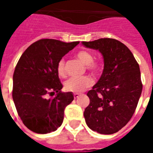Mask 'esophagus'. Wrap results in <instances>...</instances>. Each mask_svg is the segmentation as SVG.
Wrapping results in <instances>:
<instances>
[{
    "instance_id": "1",
    "label": "esophagus",
    "mask_w": 153,
    "mask_h": 153,
    "mask_svg": "<svg viewBox=\"0 0 153 153\" xmlns=\"http://www.w3.org/2000/svg\"><path fill=\"white\" fill-rule=\"evenodd\" d=\"M79 97V93H74V97L75 99L78 98Z\"/></svg>"
}]
</instances>
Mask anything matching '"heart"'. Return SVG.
<instances>
[{"label":"heart","instance_id":"obj_1","mask_svg":"<svg viewBox=\"0 0 153 153\" xmlns=\"http://www.w3.org/2000/svg\"><path fill=\"white\" fill-rule=\"evenodd\" d=\"M76 56L79 59L84 65H87V69L92 74H97L102 70V65L100 62L94 60L93 53L88 51H79L76 54ZM57 74L60 77L65 76V60L63 59L57 64ZM93 80L88 76L72 77L65 82V89L68 92L79 93L83 92L84 90L92 86Z\"/></svg>","mask_w":153,"mask_h":153}]
</instances>
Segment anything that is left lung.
<instances>
[{
	"label": "left lung",
	"mask_w": 153,
	"mask_h": 153,
	"mask_svg": "<svg viewBox=\"0 0 153 153\" xmlns=\"http://www.w3.org/2000/svg\"><path fill=\"white\" fill-rule=\"evenodd\" d=\"M82 44L99 51L104 60L102 76L87 93L90 103L83 112L85 121L93 131L115 134L129 121L141 96L139 65L130 50L118 40L100 38Z\"/></svg>",
	"instance_id": "left-lung-1"
}]
</instances>
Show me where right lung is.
I'll use <instances>...</instances> for the list:
<instances>
[{
  "label": "right lung",
  "instance_id": "obj_1",
  "mask_svg": "<svg viewBox=\"0 0 153 153\" xmlns=\"http://www.w3.org/2000/svg\"><path fill=\"white\" fill-rule=\"evenodd\" d=\"M79 42L41 39L22 54L13 75L12 97L24 125L37 134L56 131L64 120L65 108L74 100L62 93L57 64ZM57 95L47 99V94Z\"/></svg>",
  "mask_w": 153,
  "mask_h": 153
}]
</instances>
